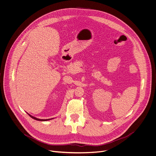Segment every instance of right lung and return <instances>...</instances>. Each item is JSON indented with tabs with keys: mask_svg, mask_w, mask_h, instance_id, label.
I'll return each instance as SVG.
<instances>
[{
	"mask_svg": "<svg viewBox=\"0 0 156 156\" xmlns=\"http://www.w3.org/2000/svg\"><path fill=\"white\" fill-rule=\"evenodd\" d=\"M28 114V113H27ZM32 118H33L34 119H35V120H37V121H49V120H50V119H53V118H51V119H38V118H35V117H34V116H31L30 115H29V114H28Z\"/></svg>",
	"mask_w": 156,
	"mask_h": 156,
	"instance_id": "add662e5",
	"label": "right lung"
}]
</instances>
